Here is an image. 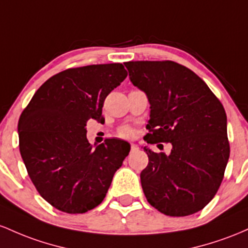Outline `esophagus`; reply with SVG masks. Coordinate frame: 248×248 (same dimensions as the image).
Returning a JSON list of instances; mask_svg holds the SVG:
<instances>
[{
	"mask_svg": "<svg viewBox=\"0 0 248 248\" xmlns=\"http://www.w3.org/2000/svg\"><path fill=\"white\" fill-rule=\"evenodd\" d=\"M138 150V145H136V144H131V151H137Z\"/></svg>",
	"mask_w": 248,
	"mask_h": 248,
	"instance_id": "obj_1",
	"label": "esophagus"
}]
</instances>
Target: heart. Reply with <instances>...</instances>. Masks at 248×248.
<instances>
[{
	"mask_svg": "<svg viewBox=\"0 0 248 248\" xmlns=\"http://www.w3.org/2000/svg\"><path fill=\"white\" fill-rule=\"evenodd\" d=\"M131 129H129V127H122L121 130H119V135L122 136V137H129V136H131Z\"/></svg>",
	"mask_w": 248,
	"mask_h": 248,
	"instance_id": "b5f03b06",
	"label": "heart"
}]
</instances>
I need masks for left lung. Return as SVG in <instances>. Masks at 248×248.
<instances>
[{
    "label": "left lung",
    "mask_w": 248,
    "mask_h": 248,
    "mask_svg": "<svg viewBox=\"0 0 248 248\" xmlns=\"http://www.w3.org/2000/svg\"><path fill=\"white\" fill-rule=\"evenodd\" d=\"M124 64L132 84L147 94L151 105L144 140L172 145L170 155L144 147L149 164L140 182L147 202L170 217L198 212L216 196L230 158L224 107L206 83L182 64Z\"/></svg>",
    "instance_id": "obj_1"
}]
</instances>
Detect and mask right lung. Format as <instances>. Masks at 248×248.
Returning <instances> with one entry per match:
<instances>
[{"instance_id": "add662e5", "label": "right lung", "mask_w": 248, "mask_h": 248, "mask_svg": "<svg viewBox=\"0 0 248 248\" xmlns=\"http://www.w3.org/2000/svg\"><path fill=\"white\" fill-rule=\"evenodd\" d=\"M121 63L58 72L44 82L18 119L19 152L36 190L51 206L76 214L103 202L130 144L105 139L93 147L87 123H102L107 96L126 78Z\"/></svg>"}]
</instances>
